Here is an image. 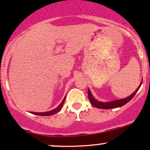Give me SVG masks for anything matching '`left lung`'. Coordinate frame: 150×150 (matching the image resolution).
Here are the masks:
<instances>
[{"label": "left lung", "mask_w": 150, "mask_h": 150, "mask_svg": "<svg viewBox=\"0 0 150 150\" xmlns=\"http://www.w3.org/2000/svg\"><path fill=\"white\" fill-rule=\"evenodd\" d=\"M142 81L140 83V86H138V88L136 89V91H135L134 93H132L130 96L127 97V98H124V99H121V100H114V101H110V102H100L98 100H97L93 98L92 93H91V91L88 89V99L91 102V103L92 104L94 107H97V108H100V109H113V108H117V107H120L124 106V105H126V103H128V102L131 100L133 97L135 96V95L136 94L137 92L138 91L139 88H140V86L142 85Z\"/></svg>", "instance_id": "1"}]
</instances>
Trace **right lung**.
Wrapping results in <instances>:
<instances>
[{
  "label": "right lung",
  "mask_w": 150,
  "mask_h": 150,
  "mask_svg": "<svg viewBox=\"0 0 150 150\" xmlns=\"http://www.w3.org/2000/svg\"><path fill=\"white\" fill-rule=\"evenodd\" d=\"M65 99H66V97H64V98L63 99L62 102L59 104V106H58L57 107H56V108L54 109V110L49 111V112H39V113H38V112H31V114H36V115H38V116H51V115H53V114H55L56 113H57V112H59V111L62 108L63 105H64V103L65 101Z\"/></svg>",
  "instance_id": "obj_1"
}]
</instances>
